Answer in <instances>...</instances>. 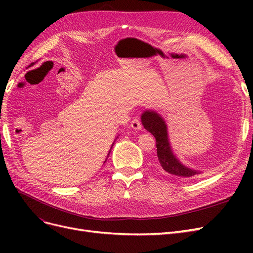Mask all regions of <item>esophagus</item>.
I'll return each mask as SVG.
<instances>
[{"label": "esophagus", "instance_id": "34e87169", "mask_svg": "<svg viewBox=\"0 0 253 253\" xmlns=\"http://www.w3.org/2000/svg\"><path fill=\"white\" fill-rule=\"evenodd\" d=\"M131 126H132L133 129H140L142 126H141L140 120H139L138 118H135V119H133L132 122H131Z\"/></svg>", "mask_w": 253, "mask_h": 253}]
</instances>
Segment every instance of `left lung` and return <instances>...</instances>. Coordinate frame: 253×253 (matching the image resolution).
Here are the masks:
<instances>
[{"mask_svg":"<svg viewBox=\"0 0 253 253\" xmlns=\"http://www.w3.org/2000/svg\"><path fill=\"white\" fill-rule=\"evenodd\" d=\"M141 124L147 131L155 137L158 168L160 170L182 181L192 180L201 176L202 171L183 166L176 158L168 137L167 125L159 114L153 111H145L141 115Z\"/></svg>","mask_w":253,"mask_h":253,"instance_id":"left-lung-1","label":"left lung"}]
</instances>
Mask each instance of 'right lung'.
<instances>
[{
	"label": "right lung",
	"instance_id": "obj_1",
	"mask_svg": "<svg viewBox=\"0 0 253 253\" xmlns=\"http://www.w3.org/2000/svg\"><path fill=\"white\" fill-rule=\"evenodd\" d=\"M117 138H118V137H117ZM117 138H116V139H117ZM112 145H114V143H113ZM111 149H112V148H111ZM110 153H111V150H110V152H109V154H108V157H109V155H110ZM105 162H106V159H105ZM105 162H104V163H105Z\"/></svg>",
	"mask_w": 253,
	"mask_h": 253
}]
</instances>
